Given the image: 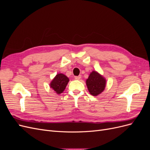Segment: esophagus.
I'll return each instance as SVG.
<instances>
[{
  "label": "esophagus",
  "instance_id": "34e87169",
  "mask_svg": "<svg viewBox=\"0 0 150 150\" xmlns=\"http://www.w3.org/2000/svg\"><path fill=\"white\" fill-rule=\"evenodd\" d=\"M75 79H77V80H79L81 78V76L79 75V76H75Z\"/></svg>",
  "mask_w": 150,
  "mask_h": 150
}]
</instances>
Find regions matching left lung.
<instances>
[{
  "instance_id": "left-lung-1",
  "label": "left lung",
  "mask_w": 150,
  "mask_h": 150,
  "mask_svg": "<svg viewBox=\"0 0 150 150\" xmlns=\"http://www.w3.org/2000/svg\"><path fill=\"white\" fill-rule=\"evenodd\" d=\"M89 92L93 96H98L101 93L106 86V80L96 71H93L86 80Z\"/></svg>"
}]
</instances>
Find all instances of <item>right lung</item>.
I'll list each match as a JSON object with an SVG mask.
<instances>
[{
  "instance_id": "add662e5",
  "label": "right lung",
  "mask_w": 150,
  "mask_h": 150,
  "mask_svg": "<svg viewBox=\"0 0 150 150\" xmlns=\"http://www.w3.org/2000/svg\"><path fill=\"white\" fill-rule=\"evenodd\" d=\"M69 81V78L64 74H58L52 81L50 86L56 93L61 94L64 91Z\"/></svg>"
}]
</instances>
